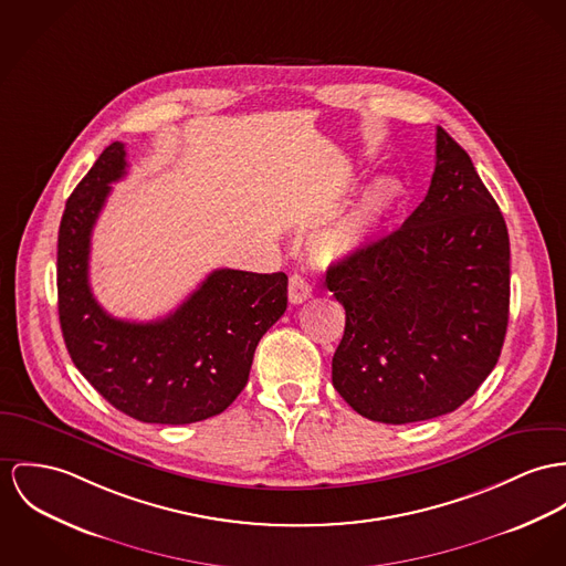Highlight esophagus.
I'll use <instances>...</instances> for the list:
<instances>
[{
  "mask_svg": "<svg viewBox=\"0 0 566 566\" xmlns=\"http://www.w3.org/2000/svg\"><path fill=\"white\" fill-rule=\"evenodd\" d=\"M312 297V286L307 284V280L302 275H291L289 280V300L291 304L300 305L304 304L305 300Z\"/></svg>",
  "mask_w": 566,
  "mask_h": 566,
  "instance_id": "obj_1",
  "label": "esophagus"
}]
</instances>
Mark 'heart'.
I'll use <instances>...</instances> for the list:
<instances>
[{"label": "heart", "instance_id": "obj_1", "mask_svg": "<svg viewBox=\"0 0 566 566\" xmlns=\"http://www.w3.org/2000/svg\"><path fill=\"white\" fill-rule=\"evenodd\" d=\"M400 193L402 189L394 178H377L340 218L316 237V256L323 261H345L366 252L386 226Z\"/></svg>", "mask_w": 566, "mask_h": 566}]
</instances>
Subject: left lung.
I'll use <instances>...</instances> for the list:
<instances>
[{"instance_id":"1","label":"left lung","mask_w":566,"mask_h":566,"mask_svg":"<svg viewBox=\"0 0 566 566\" xmlns=\"http://www.w3.org/2000/svg\"><path fill=\"white\" fill-rule=\"evenodd\" d=\"M345 305L332 384L364 418L422 422L461 407L495 368L509 327L511 243L470 155L437 127L420 207L325 277Z\"/></svg>"}]
</instances>
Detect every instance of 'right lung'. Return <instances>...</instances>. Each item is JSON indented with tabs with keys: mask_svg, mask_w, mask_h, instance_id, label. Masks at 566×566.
Masks as SVG:
<instances>
[{
	"mask_svg": "<svg viewBox=\"0 0 566 566\" xmlns=\"http://www.w3.org/2000/svg\"><path fill=\"white\" fill-rule=\"evenodd\" d=\"M125 144H109L71 193L57 234V314L73 364L109 405L148 424L221 413L248 384L254 350L286 310V273L218 269L166 318L107 314L87 282L90 237L127 175Z\"/></svg>",
	"mask_w": 566,
	"mask_h": 566,
	"instance_id": "right-lung-1",
	"label": "right lung"
}]
</instances>
